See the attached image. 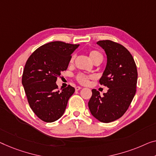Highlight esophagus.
I'll return each instance as SVG.
<instances>
[{"label": "esophagus", "instance_id": "1", "mask_svg": "<svg viewBox=\"0 0 156 156\" xmlns=\"http://www.w3.org/2000/svg\"><path fill=\"white\" fill-rule=\"evenodd\" d=\"M75 89H76V91H78V90H80L82 89V87H79V86H77V87H76Z\"/></svg>", "mask_w": 156, "mask_h": 156}]
</instances>
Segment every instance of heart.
<instances>
[{
  "label": "heart",
  "mask_w": 156,
  "mask_h": 156,
  "mask_svg": "<svg viewBox=\"0 0 156 156\" xmlns=\"http://www.w3.org/2000/svg\"><path fill=\"white\" fill-rule=\"evenodd\" d=\"M89 55L90 59L92 60L93 62H95L97 61H99V60H102L103 59V56H102L101 53L100 52H99L98 50H91L89 52ZM74 59H75V55H73L71 57V60H70V63H73L74 62ZM92 77L91 76H88L86 75L85 73H78L77 75L76 76V79L78 82L80 83L81 85H87L89 83V81L90 79H91Z\"/></svg>",
  "instance_id": "obj_1"
}]
</instances>
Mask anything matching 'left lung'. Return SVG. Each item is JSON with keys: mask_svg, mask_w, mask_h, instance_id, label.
<instances>
[{"mask_svg": "<svg viewBox=\"0 0 156 156\" xmlns=\"http://www.w3.org/2000/svg\"><path fill=\"white\" fill-rule=\"evenodd\" d=\"M97 43L107 56V64L99 83L108 90L101 97L93 89L88 106L95 118L108 123L122 117L128 109L136 93L137 69L133 57L123 45L109 40Z\"/></svg>", "mask_w": 156, "mask_h": 156, "instance_id": "8db88e82", "label": "left lung"}]
</instances>
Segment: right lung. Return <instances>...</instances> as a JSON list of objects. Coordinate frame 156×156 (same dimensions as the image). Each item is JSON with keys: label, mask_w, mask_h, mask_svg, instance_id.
I'll return each instance as SVG.
<instances>
[{"label": "right lung", "mask_w": 156, "mask_h": 156, "mask_svg": "<svg viewBox=\"0 0 156 156\" xmlns=\"http://www.w3.org/2000/svg\"><path fill=\"white\" fill-rule=\"evenodd\" d=\"M79 45L54 41L36 49L27 59L22 82L30 107L38 118L52 122L62 117L75 88L69 85L61 92L56 84L66 71L71 54Z\"/></svg>", "instance_id": "obj_1"}]
</instances>
